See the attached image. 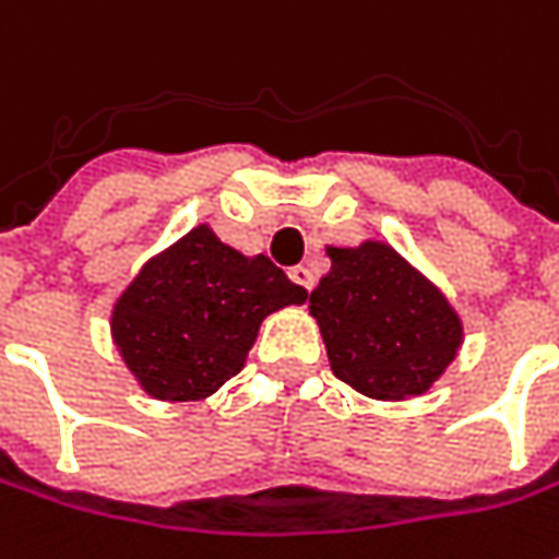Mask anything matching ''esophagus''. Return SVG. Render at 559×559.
<instances>
[{"label": "esophagus", "instance_id": "34e87169", "mask_svg": "<svg viewBox=\"0 0 559 559\" xmlns=\"http://www.w3.org/2000/svg\"><path fill=\"white\" fill-rule=\"evenodd\" d=\"M287 275H290V281H294V284H299L302 290H312V284H316L312 272H309L306 265H294V269H290Z\"/></svg>", "mask_w": 559, "mask_h": 559}]
</instances>
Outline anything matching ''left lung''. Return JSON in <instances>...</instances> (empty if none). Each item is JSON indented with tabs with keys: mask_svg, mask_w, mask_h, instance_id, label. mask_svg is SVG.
<instances>
[{
	"mask_svg": "<svg viewBox=\"0 0 559 559\" xmlns=\"http://www.w3.org/2000/svg\"><path fill=\"white\" fill-rule=\"evenodd\" d=\"M328 257L309 312L331 371L371 399L427 393L464 337L449 299L386 243L328 247Z\"/></svg>",
	"mask_w": 559,
	"mask_h": 559,
	"instance_id": "1",
	"label": "left lung"
}]
</instances>
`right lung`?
<instances>
[{
  "instance_id": "add662e5",
  "label": "right lung",
  "mask_w": 559,
  "mask_h": 559,
  "mask_svg": "<svg viewBox=\"0 0 559 559\" xmlns=\"http://www.w3.org/2000/svg\"><path fill=\"white\" fill-rule=\"evenodd\" d=\"M302 299L269 257H243L198 225L135 275L110 331L145 393L191 402L241 371L262 318Z\"/></svg>"
}]
</instances>
